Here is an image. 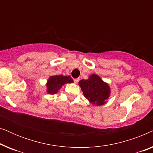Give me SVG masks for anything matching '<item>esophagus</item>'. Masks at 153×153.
<instances>
[{"instance_id":"obj_1","label":"esophagus","mask_w":153,"mask_h":153,"mask_svg":"<svg viewBox=\"0 0 153 153\" xmlns=\"http://www.w3.org/2000/svg\"><path fill=\"white\" fill-rule=\"evenodd\" d=\"M79 80V79H74V83H78Z\"/></svg>"}]
</instances>
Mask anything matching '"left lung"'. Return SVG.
<instances>
[{
	"mask_svg": "<svg viewBox=\"0 0 153 153\" xmlns=\"http://www.w3.org/2000/svg\"><path fill=\"white\" fill-rule=\"evenodd\" d=\"M85 97L93 104L101 106L109 97L111 90L108 83L104 82L97 74H92L88 79H82L79 82Z\"/></svg>",
	"mask_w": 153,
	"mask_h": 153,
	"instance_id": "1",
	"label": "left lung"
}]
</instances>
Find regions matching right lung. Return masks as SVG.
<instances>
[{
  "mask_svg": "<svg viewBox=\"0 0 153 153\" xmlns=\"http://www.w3.org/2000/svg\"><path fill=\"white\" fill-rule=\"evenodd\" d=\"M73 83L72 79L70 76L56 75L51 76L48 79L47 83V92L49 94H56L65 83Z\"/></svg>",
  "mask_w": 153,
  "mask_h": 153,
  "instance_id": "add662e5",
  "label": "right lung"
}]
</instances>
